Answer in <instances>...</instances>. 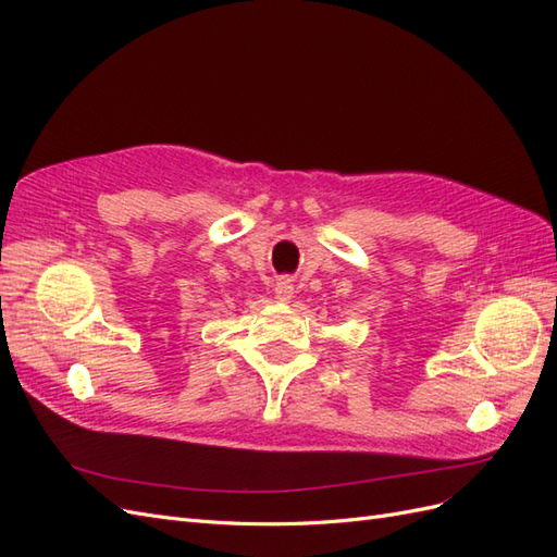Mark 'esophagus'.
<instances>
[{
    "instance_id": "obj_1",
    "label": "esophagus",
    "mask_w": 557,
    "mask_h": 557,
    "mask_svg": "<svg viewBox=\"0 0 557 557\" xmlns=\"http://www.w3.org/2000/svg\"><path fill=\"white\" fill-rule=\"evenodd\" d=\"M276 297H278L281 301H288V299L293 297V285H290V281H278V285H276Z\"/></svg>"
}]
</instances>
